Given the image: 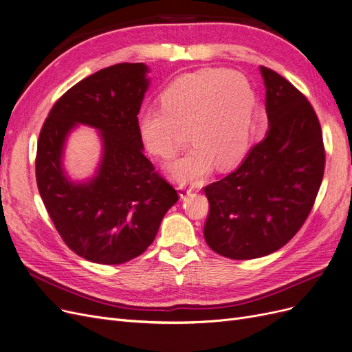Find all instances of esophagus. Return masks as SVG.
<instances>
[{
  "instance_id": "1",
  "label": "esophagus",
  "mask_w": 352,
  "mask_h": 352,
  "mask_svg": "<svg viewBox=\"0 0 352 352\" xmlns=\"http://www.w3.org/2000/svg\"><path fill=\"white\" fill-rule=\"evenodd\" d=\"M177 190H179L180 198H182V199H185L186 196L193 190V186H192V185H189V184H180V185L177 186Z\"/></svg>"
}]
</instances>
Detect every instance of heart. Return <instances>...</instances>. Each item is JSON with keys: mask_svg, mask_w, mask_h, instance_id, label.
Returning <instances> with one entry per match:
<instances>
[{"mask_svg": "<svg viewBox=\"0 0 352 352\" xmlns=\"http://www.w3.org/2000/svg\"><path fill=\"white\" fill-rule=\"evenodd\" d=\"M162 108L138 116V134L154 156L168 159L188 130L190 148L166 164L179 184L228 168L248 150L256 129L257 96L248 79L225 69H201L175 79L160 95Z\"/></svg>", "mask_w": 352, "mask_h": 352, "instance_id": "1", "label": "heart"}]
</instances>
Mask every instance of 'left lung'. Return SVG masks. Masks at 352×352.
Wrapping results in <instances>:
<instances>
[{
    "label": "left lung",
    "mask_w": 352,
    "mask_h": 352,
    "mask_svg": "<svg viewBox=\"0 0 352 352\" xmlns=\"http://www.w3.org/2000/svg\"><path fill=\"white\" fill-rule=\"evenodd\" d=\"M269 130L232 173L204 188V235L219 256L250 260L287 244L311 214L325 170L322 130L311 102L260 66Z\"/></svg>",
    "instance_id": "obj_1"
}]
</instances>
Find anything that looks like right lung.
Segmentation results:
<instances>
[{
	"label": "right lung",
	"mask_w": 352,
	"mask_h": 352,
	"mask_svg": "<svg viewBox=\"0 0 352 352\" xmlns=\"http://www.w3.org/2000/svg\"><path fill=\"white\" fill-rule=\"evenodd\" d=\"M144 63L98 70L63 94L38 135L36 180L65 244L98 264H122L147 250L179 199L144 156L137 114L148 88ZM78 123L100 131L96 176L76 184L63 168L67 135Z\"/></svg>",
	"instance_id": "add662e5"
}]
</instances>
